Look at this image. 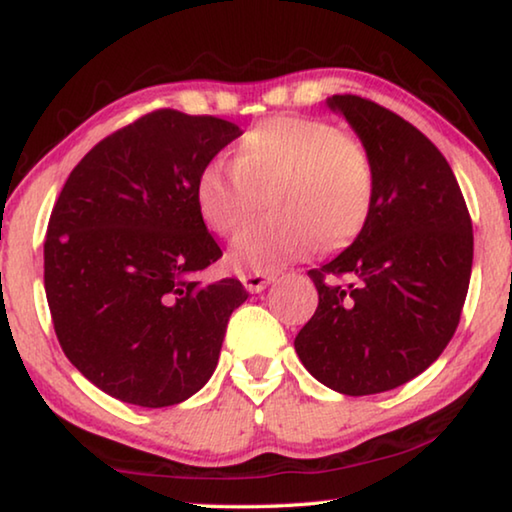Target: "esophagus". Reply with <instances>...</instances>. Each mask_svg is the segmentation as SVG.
Segmentation results:
<instances>
[{"label": "esophagus", "instance_id": "1", "mask_svg": "<svg viewBox=\"0 0 512 512\" xmlns=\"http://www.w3.org/2000/svg\"><path fill=\"white\" fill-rule=\"evenodd\" d=\"M273 280H275V273H244L241 275V282H244V287L250 293L264 291Z\"/></svg>", "mask_w": 512, "mask_h": 512}]
</instances>
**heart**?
Here are the masks:
<instances>
[{
  "label": "heart",
  "instance_id": "1",
  "mask_svg": "<svg viewBox=\"0 0 512 512\" xmlns=\"http://www.w3.org/2000/svg\"><path fill=\"white\" fill-rule=\"evenodd\" d=\"M269 198L274 216L247 226ZM377 167L357 135L325 119L273 117L241 137L232 164L207 162L196 178V207L207 228L235 237L230 264L277 273L318 246H352L375 214Z\"/></svg>",
  "mask_w": 512,
  "mask_h": 512
}]
</instances>
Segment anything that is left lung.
I'll list each match as a JSON object with an SVG mask.
<instances>
[{"label":"left lung","instance_id":"8db88e82","mask_svg":"<svg viewBox=\"0 0 512 512\" xmlns=\"http://www.w3.org/2000/svg\"><path fill=\"white\" fill-rule=\"evenodd\" d=\"M377 167V205L363 235L309 277L318 307L296 352L320 384L375 395L418 377L461 320L474 237L461 187L427 135L379 103L334 94Z\"/></svg>","mask_w":512,"mask_h":512}]
</instances>
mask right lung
Listing matches in <instances>:
<instances>
[{
  "instance_id": "1",
  "label": "right lung",
  "mask_w": 512,
  "mask_h": 512,
  "mask_svg": "<svg viewBox=\"0 0 512 512\" xmlns=\"http://www.w3.org/2000/svg\"><path fill=\"white\" fill-rule=\"evenodd\" d=\"M239 135L219 117L155 110L69 173L47 225V302L65 357L110 397L180 404L219 363L248 291L237 277H196L223 255L196 207V178Z\"/></svg>"
}]
</instances>
